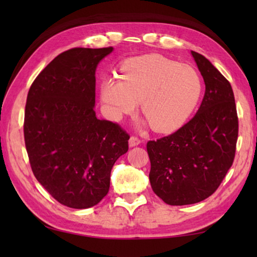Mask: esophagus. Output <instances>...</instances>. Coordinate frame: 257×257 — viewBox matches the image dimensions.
<instances>
[{
  "label": "esophagus",
  "instance_id": "obj_1",
  "mask_svg": "<svg viewBox=\"0 0 257 257\" xmlns=\"http://www.w3.org/2000/svg\"><path fill=\"white\" fill-rule=\"evenodd\" d=\"M141 143H142L141 139H139V138L136 137V136H132V137H130V139H129V146H130V147L137 146V145L141 144Z\"/></svg>",
  "mask_w": 257,
  "mask_h": 257
}]
</instances>
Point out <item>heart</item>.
I'll return each mask as SVG.
<instances>
[{
	"label": "heart",
	"instance_id": "obj_1",
	"mask_svg": "<svg viewBox=\"0 0 257 257\" xmlns=\"http://www.w3.org/2000/svg\"><path fill=\"white\" fill-rule=\"evenodd\" d=\"M202 94L201 77L194 68L160 54L132 58L121 76L102 82L101 98L110 118L118 121L141 101L143 115L158 133L180 128Z\"/></svg>",
	"mask_w": 257,
	"mask_h": 257
}]
</instances>
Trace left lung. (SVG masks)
<instances>
[{
	"label": "left lung",
	"mask_w": 257,
	"mask_h": 257,
	"mask_svg": "<svg viewBox=\"0 0 257 257\" xmlns=\"http://www.w3.org/2000/svg\"><path fill=\"white\" fill-rule=\"evenodd\" d=\"M205 82L196 114L169 136L147 142L152 189L169 205L195 204L214 193L233 163L238 115L230 82L191 51Z\"/></svg>",
	"instance_id": "obj_1"
}]
</instances>
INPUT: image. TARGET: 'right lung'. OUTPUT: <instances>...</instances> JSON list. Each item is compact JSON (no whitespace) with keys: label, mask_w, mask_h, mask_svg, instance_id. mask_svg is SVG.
Instances as JSON below:
<instances>
[{"label":"right lung","mask_w":257,"mask_h":257,"mask_svg":"<svg viewBox=\"0 0 257 257\" xmlns=\"http://www.w3.org/2000/svg\"><path fill=\"white\" fill-rule=\"evenodd\" d=\"M113 47L59 54L30 86L24 136L34 176L60 204L88 208L106 196L113 164L129 135L96 118L95 70Z\"/></svg>","instance_id":"add662e5"}]
</instances>
